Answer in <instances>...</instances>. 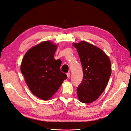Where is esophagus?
Listing matches in <instances>:
<instances>
[{
    "mask_svg": "<svg viewBox=\"0 0 131 131\" xmlns=\"http://www.w3.org/2000/svg\"><path fill=\"white\" fill-rule=\"evenodd\" d=\"M66 75H67L68 78H70V73H68L67 74H66Z\"/></svg>",
    "mask_w": 131,
    "mask_h": 131,
    "instance_id": "1",
    "label": "esophagus"
}]
</instances>
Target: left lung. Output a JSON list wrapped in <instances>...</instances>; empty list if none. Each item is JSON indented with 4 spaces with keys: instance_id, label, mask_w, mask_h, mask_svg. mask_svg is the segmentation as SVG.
<instances>
[{
    "instance_id": "8db88e82",
    "label": "left lung",
    "mask_w": 131,
    "mask_h": 131,
    "mask_svg": "<svg viewBox=\"0 0 131 131\" xmlns=\"http://www.w3.org/2000/svg\"><path fill=\"white\" fill-rule=\"evenodd\" d=\"M83 68V78L77 88L79 101L90 103L101 96L111 74V61L101 49L88 42L73 43Z\"/></svg>"
}]
</instances>
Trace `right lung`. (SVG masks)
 Here are the masks:
<instances>
[{"mask_svg": "<svg viewBox=\"0 0 131 131\" xmlns=\"http://www.w3.org/2000/svg\"><path fill=\"white\" fill-rule=\"evenodd\" d=\"M58 45L45 41L29 49L25 54L21 70L32 93L43 101H48L67 78L61 72V63L54 58Z\"/></svg>", "mask_w": 131, "mask_h": 131, "instance_id": "add662e5", "label": "right lung"}]
</instances>
